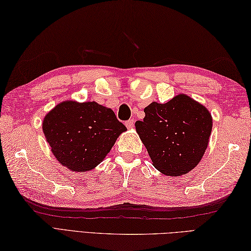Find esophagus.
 I'll return each instance as SVG.
<instances>
[{"mask_svg": "<svg viewBox=\"0 0 251 251\" xmlns=\"http://www.w3.org/2000/svg\"><path fill=\"white\" fill-rule=\"evenodd\" d=\"M125 125H126V126L127 127V129H132L133 126H134V120L133 119L127 120V121L125 122Z\"/></svg>", "mask_w": 251, "mask_h": 251, "instance_id": "1", "label": "esophagus"}]
</instances>
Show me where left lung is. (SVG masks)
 <instances>
[{
    "label": "left lung",
    "instance_id": "left-lung-1",
    "mask_svg": "<svg viewBox=\"0 0 251 251\" xmlns=\"http://www.w3.org/2000/svg\"><path fill=\"white\" fill-rule=\"evenodd\" d=\"M136 121V132L154 167L167 176L191 172L202 158L212 131V116L200 103L178 95L167 103L152 102Z\"/></svg>",
    "mask_w": 251,
    "mask_h": 251
}]
</instances>
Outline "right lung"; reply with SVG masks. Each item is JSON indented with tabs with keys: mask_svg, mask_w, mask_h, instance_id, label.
Listing matches in <instances>:
<instances>
[{
	"mask_svg": "<svg viewBox=\"0 0 251 251\" xmlns=\"http://www.w3.org/2000/svg\"><path fill=\"white\" fill-rule=\"evenodd\" d=\"M56 160L73 172H88L100 164L126 130L111 108L96 102L65 101L42 124Z\"/></svg>",
	"mask_w": 251,
	"mask_h": 251,
	"instance_id": "obj_1",
	"label": "right lung"
}]
</instances>
